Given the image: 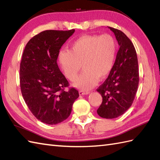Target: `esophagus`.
Instances as JSON below:
<instances>
[{"label":"esophagus","instance_id":"obj_1","mask_svg":"<svg viewBox=\"0 0 160 160\" xmlns=\"http://www.w3.org/2000/svg\"><path fill=\"white\" fill-rule=\"evenodd\" d=\"M90 92L89 91H79V94L80 96H82V95H87L89 94Z\"/></svg>","mask_w":160,"mask_h":160}]
</instances>
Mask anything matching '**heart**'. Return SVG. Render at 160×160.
<instances>
[{
    "mask_svg": "<svg viewBox=\"0 0 160 160\" xmlns=\"http://www.w3.org/2000/svg\"><path fill=\"white\" fill-rule=\"evenodd\" d=\"M116 42L112 36L84 35L72 43L69 50H62L58 61L65 76L71 81L77 78L81 67L84 71L75 81L73 85L82 90H89L104 79L113 68Z\"/></svg>",
    "mask_w": 160,
    "mask_h": 160,
    "instance_id": "obj_1",
    "label": "heart"
}]
</instances>
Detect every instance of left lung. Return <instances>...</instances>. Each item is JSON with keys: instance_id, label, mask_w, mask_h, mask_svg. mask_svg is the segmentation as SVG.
Wrapping results in <instances>:
<instances>
[{"instance_id": "8db88e82", "label": "left lung", "mask_w": 160, "mask_h": 160, "mask_svg": "<svg viewBox=\"0 0 160 160\" xmlns=\"http://www.w3.org/2000/svg\"><path fill=\"white\" fill-rule=\"evenodd\" d=\"M108 28L114 33L120 48L109 75L97 89L102 97L97 113L101 118L113 119L132 105L138 88L139 70L136 51L131 40L120 30Z\"/></svg>"}]
</instances>
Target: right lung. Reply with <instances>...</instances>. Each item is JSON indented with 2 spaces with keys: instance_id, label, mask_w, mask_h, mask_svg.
<instances>
[{
  "instance_id": "right-lung-1",
  "label": "right lung",
  "mask_w": 160,
  "mask_h": 160,
  "mask_svg": "<svg viewBox=\"0 0 160 160\" xmlns=\"http://www.w3.org/2000/svg\"><path fill=\"white\" fill-rule=\"evenodd\" d=\"M69 31L46 30L33 36L27 44L20 65V85L23 99L38 120L57 124L69 116L79 97L69 86L57 59L61 47L73 35Z\"/></svg>"
}]
</instances>
